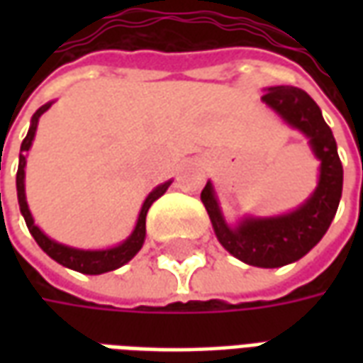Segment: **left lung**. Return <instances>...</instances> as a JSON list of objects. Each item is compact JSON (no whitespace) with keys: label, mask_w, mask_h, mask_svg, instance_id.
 I'll return each mask as SVG.
<instances>
[{"label":"left lung","mask_w":363,"mask_h":363,"mask_svg":"<svg viewBox=\"0 0 363 363\" xmlns=\"http://www.w3.org/2000/svg\"><path fill=\"white\" fill-rule=\"evenodd\" d=\"M260 101L281 122L309 140L313 155L320 161L319 182L311 196L288 213L243 216L237 223L225 220L212 181L206 182L200 198L213 233L229 255L251 267L278 268L305 257L327 233L342 196V163L333 130L327 126L317 103L303 89L289 85L268 87Z\"/></svg>","instance_id":"1"}]
</instances>
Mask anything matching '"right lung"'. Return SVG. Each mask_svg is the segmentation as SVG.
<instances>
[{
  "mask_svg": "<svg viewBox=\"0 0 363 363\" xmlns=\"http://www.w3.org/2000/svg\"><path fill=\"white\" fill-rule=\"evenodd\" d=\"M54 101L43 104L38 111L33 114L30 118V128H28L27 138L21 143V153H19V169H17V200H19V208L23 218L27 221V228L30 231V235L35 237V241L38 243V247L43 249L50 259H54L58 264L66 268H72L75 272L82 274H104L111 272V270H116V268L124 267L126 262L134 259L138 251L143 247V241H145V216H147V210L151 208V204L161 198L167 192V189L171 186L173 181H167L163 184H159L155 189L151 190L147 198L143 200L142 210L138 213V221H135L134 231L122 241V243L114 245V247H108V249H75V247H69V245L58 243L50 237L44 233L43 229L38 228L35 223V218L28 210L27 204V194H25V167H27V151L30 150L33 145V140H35L36 126H38V118L43 116L44 112L50 108Z\"/></svg>",
  "mask_w": 363,
  "mask_h": 363,
  "instance_id": "right-lung-1",
  "label": "right lung"
}]
</instances>
